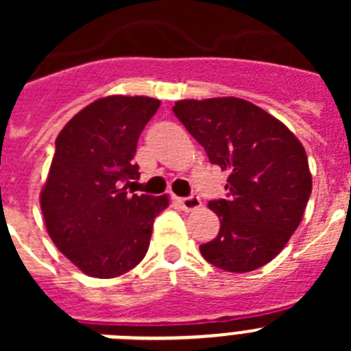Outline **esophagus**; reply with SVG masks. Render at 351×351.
Segmentation results:
<instances>
[{
	"label": "esophagus",
	"mask_w": 351,
	"mask_h": 351,
	"mask_svg": "<svg viewBox=\"0 0 351 351\" xmlns=\"http://www.w3.org/2000/svg\"><path fill=\"white\" fill-rule=\"evenodd\" d=\"M179 206H181L182 210H186V213H191V210H197L198 207L202 206V200H200V197L198 195H190V197H184V198H179L178 200Z\"/></svg>",
	"instance_id": "obj_1"
}]
</instances>
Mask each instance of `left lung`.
<instances>
[{"instance_id": "1", "label": "left lung", "mask_w": 351, "mask_h": 351, "mask_svg": "<svg viewBox=\"0 0 351 351\" xmlns=\"http://www.w3.org/2000/svg\"><path fill=\"white\" fill-rule=\"evenodd\" d=\"M210 163L228 170V198L210 200L218 235L200 246L214 267L250 272L280 255L311 195L308 156L299 138L251 101L225 96L173 105Z\"/></svg>"}]
</instances>
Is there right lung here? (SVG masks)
<instances>
[{
	"label": "right lung",
	"mask_w": 351,
	"mask_h": 351,
	"mask_svg": "<svg viewBox=\"0 0 351 351\" xmlns=\"http://www.w3.org/2000/svg\"><path fill=\"white\" fill-rule=\"evenodd\" d=\"M158 107L149 96L100 98L56 138L40 206L52 243L84 274L107 280L132 271L147 253L154 218L169 207L167 195L128 191L141 178L138 137Z\"/></svg>",
	"instance_id": "right-lung-1"
}]
</instances>
